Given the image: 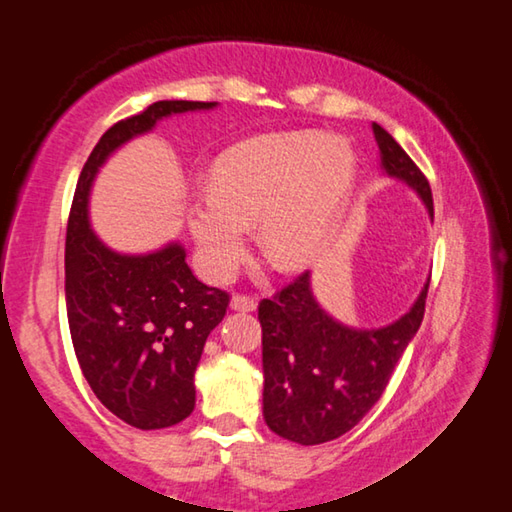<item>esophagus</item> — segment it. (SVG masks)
<instances>
[{
  "label": "esophagus",
  "mask_w": 512,
  "mask_h": 512,
  "mask_svg": "<svg viewBox=\"0 0 512 512\" xmlns=\"http://www.w3.org/2000/svg\"><path fill=\"white\" fill-rule=\"evenodd\" d=\"M230 308L241 310V312H253V310H257V299H255V296H248V294H234L232 301H230Z\"/></svg>",
  "instance_id": "1"
}]
</instances>
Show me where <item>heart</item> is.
I'll return each instance as SVG.
<instances>
[{
    "mask_svg": "<svg viewBox=\"0 0 512 512\" xmlns=\"http://www.w3.org/2000/svg\"><path fill=\"white\" fill-rule=\"evenodd\" d=\"M354 172V149L340 135L276 133L225 151L211 188L188 200V225L204 269L216 280L230 276L253 223L273 266H308L329 241Z\"/></svg>",
    "mask_w": 512,
    "mask_h": 512,
    "instance_id": "heart-1",
    "label": "heart"
}]
</instances>
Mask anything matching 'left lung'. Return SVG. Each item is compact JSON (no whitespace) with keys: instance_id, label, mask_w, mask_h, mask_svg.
Wrapping results in <instances>:
<instances>
[{"instance_id":"obj_1","label":"left lung","mask_w":512,"mask_h":512,"mask_svg":"<svg viewBox=\"0 0 512 512\" xmlns=\"http://www.w3.org/2000/svg\"><path fill=\"white\" fill-rule=\"evenodd\" d=\"M381 170L414 188L434 216L425 174L379 124ZM430 280L409 312L381 329H352L317 303L305 271L259 303L264 421L282 439L317 446L338 439L375 407L423 322Z\"/></svg>"}]
</instances>
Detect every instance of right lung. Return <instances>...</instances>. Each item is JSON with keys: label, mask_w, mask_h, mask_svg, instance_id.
I'll use <instances>...</instances> for the list:
<instances>
[{"label": "right lung", "mask_w": 512, "mask_h": 512, "mask_svg": "<svg viewBox=\"0 0 512 512\" xmlns=\"http://www.w3.org/2000/svg\"><path fill=\"white\" fill-rule=\"evenodd\" d=\"M218 103L158 101L103 133L82 167L66 227V312L75 356L98 400L121 421L160 430L195 409V370L230 294L207 287L181 243L147 255L114 253L89 225L98 170L121 144L160 119Z\"/></svg>", "instance_id": "right-lung-1"}]
</instances>
